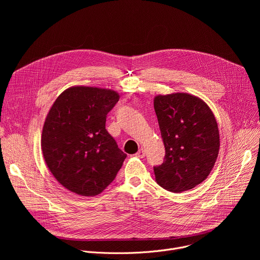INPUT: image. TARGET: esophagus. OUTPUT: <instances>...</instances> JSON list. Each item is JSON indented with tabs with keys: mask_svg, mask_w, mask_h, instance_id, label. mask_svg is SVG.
<instances>
[{
	"mask_svg": "<svg viewBox=\"0 0 260 260\" xmlns=\"http://www.w3.org/2000/svg\"><path fill=\"white\" fill-rule=\"evenodd\" d=\"M145 155H146V150L143 149V148L136 153V156L139 158H143V157H145Z\"/></svg>",
	"mask_w": 260,
	"mask_h": 260,
	"instance_id": "1",
	"label": "esophagus"
}]
</instances>
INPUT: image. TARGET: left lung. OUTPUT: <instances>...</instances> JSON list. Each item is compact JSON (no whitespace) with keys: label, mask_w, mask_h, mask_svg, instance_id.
<instances>
[{"label":"left lung","mask_w":260,"mask_h":260,"mask_svg":"<svg viewBox=\"0 0 260 260\" xmlns=\"http://www.w3.org/2000/svg\"><path fill=\"white\" fill-rule=\"evenodd\" d=\"M154 110L166 155L154 167L159 186L182 192L194 188L211 173L219 153V131L210 107L186 92L158 94Z\"/></svg>","instance_id":"8db88e82"}]
</instances>
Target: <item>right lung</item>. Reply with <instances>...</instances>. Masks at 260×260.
I'll return each instance as SVG.
<instances>
[{
  "instance_id": "right-lung-1",
  "label": "right lung",
  "mask_w": 260,
  "mask_h": 260,
  "mask_svg": "<svg viewBox=\"0 0 260 260\" xmlns=\"http://www.w3.org/2000/svg\"><path fill=\"white\" fill-rule=\"evenodd\" d=\"M118 100L112 89L72 86L50 108L41 148L49 171L68 190L98 196L122 167L126 154L106 129L107 114Z\"/></svg>"
}]
</instances>
